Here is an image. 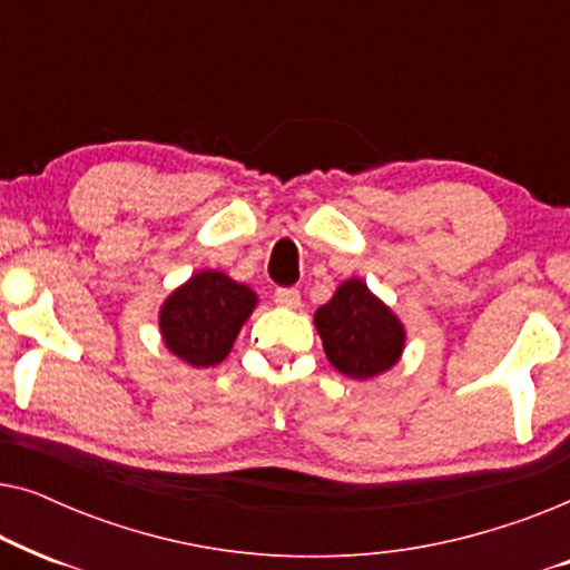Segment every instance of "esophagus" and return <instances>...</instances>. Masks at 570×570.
Returning <instances> with one entry per match:
<instances>
[{
	"label": "esophagus",
	"instance_id": "obj_1",
	"mask_svg": "<svg viewBox=\"0 0 570 570\" xmlns=\"http://www.w3.org/2000/svg\"><path fill=\"white\" fill-rule=\"evenodd\" d=\"M275 301L279 303V306H285V308H298L301 293L295 291V287H277Z\"/></svg>",
	"mask_w": 570,
	"mask_h": 570
}]
</instances>
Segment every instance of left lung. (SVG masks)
Instances as JSON below:
<instances>
[{
  "mask_svg": "<svg viewBox=\"0 0 570 570\" xmlns=\"http://www.w3.org/2000/svg\"><path fill=\"white\" fill-rule=\"evenodd\" d=\"M316 330L324 353L340 373L368 379L400 361L404 330L361 279H347L334 298L316 311Z\"/></svg>",
  "mask_w": 570,
  "mask_h": 570,
  "instance_id": "8db88e82",
  "label": "left lung"
}]
</instances>
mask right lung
Returning <instances> with one entry per match:
<instances>
[{
  "mask_svg": "<svg viewBox=\"0 0 570 570\" xmlns=\"http://www.w3.org/2000/svg\"><path fill=\"white\" fill-rule=\"evenodd\" d=\"M254 306L256 295L246 285L233 283L223 272H199L163 306V340L181 361L207 368L230 353Z\"/></svg>",
  "mask_w": 570,
  "mask_h": 570,
  "instance_id": "right-lung-1",
  "label": "right lung"
}]
</instances>
